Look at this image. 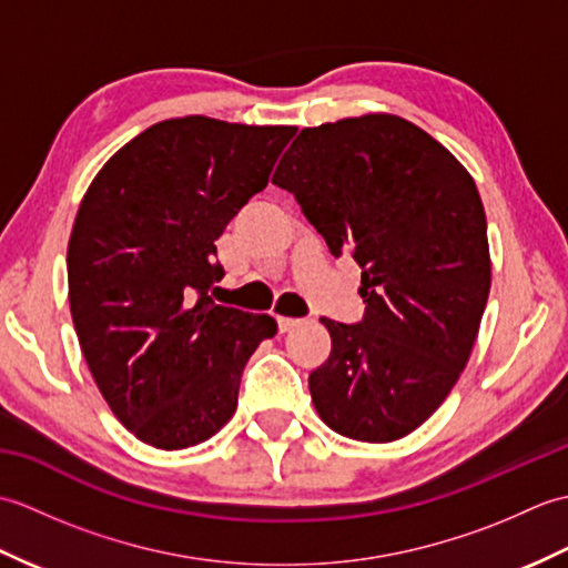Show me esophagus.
<instances>
[{"mask_svg": "<svg viewBox=\"0 0 568 568\" xmlns=\"http://www.w3.org/2000/svg\"><path fill=\"white\" fill-rule=\"evenodd\" d=\"M303 324V320H295V317H277V329H281L283 334L285 332H293L295 327H300Z\"/></svg>", "mask_w": 568, "mask_h": 568, "instance_id": "esophagus-1", "label": "esophagus"}]
</instances>
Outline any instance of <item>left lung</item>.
Returning <instances> with one entry per match:
<instances>
[{"instance_id": "left-lung-1", "label": "left lung", "mask_w": 568, "mask_h": 568, "mask_svg": "<svg viewBox=\"0 0 568 568\" xmlns=\"http://www.w3.org/2000/svg\"><path fill=\"white\" fill-rule=\"evenodd\" d=\"M332 256L361 265L358 324L322 317L332 354L310 373L322 422L383 444L432 417L468 364L490 293L484 202L427 131L395 114L303 129L275 168Z\"/></svg>"}]
</instances>
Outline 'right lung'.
Returning <instances> with one entry per match:
<instances>
[{"instance_id":"1","label":"right lung","mask_w":568,"mask_h":568,"mask_svg":"<svg viewBox=\"0 0 568 568\" xmlns=\"http://www.w3.org/2000/svg\"><path fill=\"white\" fill-rule=\"evenodd\" d=\"M295 126L165 119L94 175L68 241L82 356L116 419L155 449L207 442L232 419L241 373L277 324L214 305V241Z\"/></svg>"}]
</instances>
